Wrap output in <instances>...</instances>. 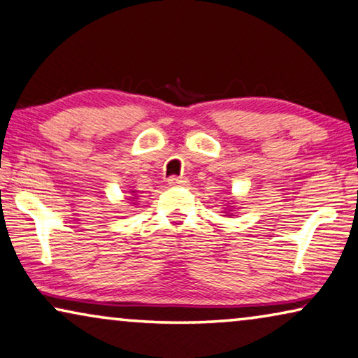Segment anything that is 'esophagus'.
I'll return each instance as SVG.
<instances>
[{"mask_svg":"<svg viewBox=\"0 0 358 358\" xmlns=\"http://www.w3.org/2000/svg\"><path fill=\"white\" fill-rule=\"evenodd\" d=\"M169 185L170 186H185V185H188V178H185V177H170L169 178Z\"/></svg>","mask_w":358,"mask_h":358,"instance_id":"1","label":"esophagus"}]
</instances>
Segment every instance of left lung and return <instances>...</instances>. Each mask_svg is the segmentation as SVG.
Wrapping results in <instances>:
<instances>
[{
  "instance_id": "left-lung-1",
  "label": "left lung",
  "mask_w": 358,
  "mask_h": 358,
  "mask_svg": "<svg viewBox=\"0 0 358 358\" xmlns=\"http://www.w3.org/2000/svg\"><path fill=\"white\" fill-rule=\"evenodd\" d=\"M229 210H230V209H229Z\"/></svg>"
}]
</instances>
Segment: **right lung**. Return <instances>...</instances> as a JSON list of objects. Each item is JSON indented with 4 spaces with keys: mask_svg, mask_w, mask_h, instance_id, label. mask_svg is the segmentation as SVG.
I'll return each mask as SVG.
<instances>
[{
    "mask_svg": "<svg viewBox=\"0 0 358 358\" xmlns=\"http://www.w3.org/2000/svg\"><path fill=\"white\" fill-rule=\"evenodd\" d=\"M136 193V191H131V194H134ZM133 199H136V198H133Z\"/></svg>",
    "mask_w": 358,
    "mask_h": 358,
    "instance_id": "1",
    "label": "right lung"
}]
</instances>
